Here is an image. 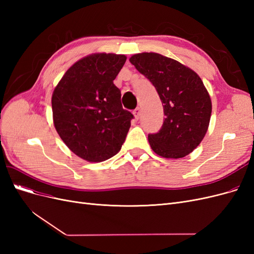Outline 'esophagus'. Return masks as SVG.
Here are the masks:
<instances>
[{
    "mask_svg": "<svg viewBox=\"0 0 254 254\" xmlns=\"http://www.w3.org/2000/svg\"><path fill=\"white\" fill-rule=\"evenodd\" d=\"M133 115H134V119H135V120H139V118L141 117V109H140V108H136V109L133 111Z\"/></svg>",
    "mask_w": 254,
    "mask_h": 254,
    "instance_id": "34e87169",
    "label": "esophagus"
}]
</instances>
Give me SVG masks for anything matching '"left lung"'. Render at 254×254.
Listing matches in <instances>:
<instances>
[{
  "mask_svg": "<svg viewBox=\"0 0 254 254\" xmlns=\"http://www.w3.org/2000/svg\"><path fill=\"white\" fill-rule=\"evenodd\" d=\"M129 61L151 81L163 105V126L148 135L151 149L166 159L188 156L203 140L212 113L201 78L189 66L158 53L135 54Z\"/></svg>",
  "mask_w": 254,
  "mask_h": 254,
  "instance_id": "obj_1",
  "label": "left lung"
}]
</instances>
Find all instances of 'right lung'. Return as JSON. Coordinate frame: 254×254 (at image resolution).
I'll return each mask as SVG.
<instances>
[{
  "label": "right lung",
  "instance_id": "right-lung-1",
  "mask_svg": "<svg viewBox=\"0 0 254 254\" xmlns=\"http://www.w3.org/2000/svg\"><path fill=\"white\" fill-rule=\"evenodd\" d=\"M125 55L94 53L70 66L54 89L53 122L68 149L88 162H103L121 150L133 115L123 109L113 80Z\"/></svg>",
  "mask_w": 254,
  "mask_h": 254
}]
</instances>
